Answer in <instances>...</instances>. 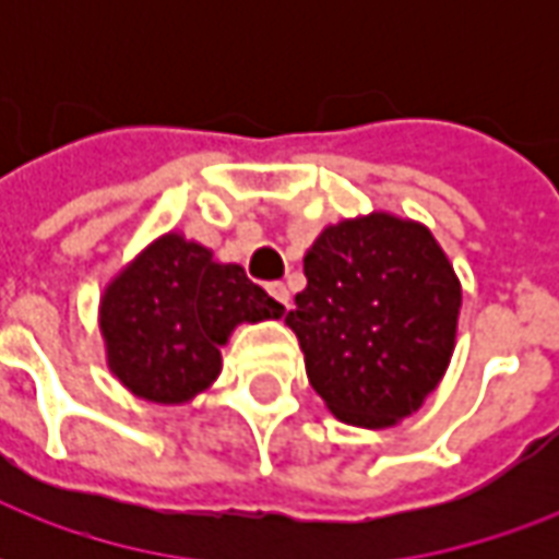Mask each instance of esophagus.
Wrapping results in <instances>:
<instances>
[{"label": "esophagus", "mask_w": 559, "mask_h": 559, "mask_svg": "<svg viewBox=\"0 0 559 559\" xmlns=\"http://www.w3.org/2000/svg\"><path fill=\"white\" fill-rule=\"evenodd\" d=\"M266 290H269V296H272V299H275V302H278V305H284V308L290 305V290H287V287H284L281 281H275V284H269Z\"/></svg>", "instance_id": "34e87169"}]
</instances>
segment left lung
<instances>
[{"label":"left lung","mask_w":559,"mask_h":559,"mask_svg":"<svg viewBox=\"0 0 559 559\" xmlns=\"http://www.w3.org/2000/svg\"><path fill=\"white\" fill-rule=\"evenodd\" d=\"M284 323L335 419L383 431L425 404L452 362L461 281L421 221L386 209L329 224Z\"/></svg>","instance_id":"1"}]
</instances>
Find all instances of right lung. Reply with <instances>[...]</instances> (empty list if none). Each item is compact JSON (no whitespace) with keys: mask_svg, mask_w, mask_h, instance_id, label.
I'll return each instance as SVG.
<instances>
[{"mask_svg":"<svg viewBox=\"0 0 559 559\" xmlns=\"http://www.w3.org/2000/svg\"><path fill=\"white\" fill-rule=\"evenodd\" d=\"M239 263L185 233H160L107 281L98 329L110 374L140 401L182 407L221 374V347L242 323L281 320Z\"/></svg>","mask_w":559,"mask_h":559,"instance_id":"right-lung-1","label":"right lung"}]
</instances>
